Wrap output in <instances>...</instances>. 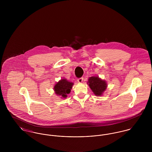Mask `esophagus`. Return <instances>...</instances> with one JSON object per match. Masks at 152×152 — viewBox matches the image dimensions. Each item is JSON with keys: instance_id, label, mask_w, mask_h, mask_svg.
Here are the masks:
<instances>
[{"instance_id": "esophagus-1", "label": "esophagus", "mask_w": 152, "mask_h": 152, "mask_svg": "<svg viewBox=\"0 0 152 152\" xmlns=\"http://www.w3.org/2000/svg\"><path fill=\"white\" fill-rule=\"evenodd\" d=\"M83 79H84V78H83V77H81V78H78L77 81H78V82L79 83H81L83 81Z\"/></svg>"}]
</instances>
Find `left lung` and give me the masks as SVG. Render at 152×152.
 Listing matches in <instances>:
<instances>
[{
    "label": "left lung",
    "instance_id": "obj_1",
    "mask_svg": "<svg viewBox=\"0 0 152 152\" xmlns=\"http://www.w3.org/2000/svg\"><path fill=\"white\" fill-rule=\"evenodd\" d=\"M87 84L96 96H101L107 87V82L105 80H101L98 77L89 78Z\"/></svg>",
    "mask_w": 152,
    "mask_h": 152
}]
</instances>
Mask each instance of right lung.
<instances>
[{"instance_id":"obj_1","label":"right lung","mask_w":152,"mask_h":152,"mask_svg":"<svg viewBox=\"0 0 152 152\" xmlns=\"http://www.w3.org/2000/svg\"><path fill=\"white\" fill-rule=\"evenodd\" d=\"M73 85L74 83L63 78L54 86V90L56 95L61 96V98H65L67 97V95L70 93Z\"/></svg>"}]
</instances>
